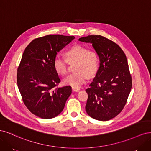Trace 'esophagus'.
Returning a JSON list of instances; mask_svg holds the SVG:
<instances>
[{
	"label": "esophagus",
	"mask_w": 151,
	"mask_h": 151,
	"mask_svg": "<svg viewBox=\"0 0 151 151\" xmlns=\"http://www.w3.org/2000/svg\"><path fill=\"white\" fill-rule=\"evenodd\" d=\"M72 89L73 91H75V92H77L80 90V89L79 88H75V87H72Z\"/></svg>",
	"instance_id": "34e87169"
}]
</instances>
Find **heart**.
I'll list each match as a JSON object with an SVG mask.
<instances>
[{
    "label": "heart",
    "instance_id": "obj_1",
    "mask_svg": "<svg viewBox=\"0 0 151 151\" xmlns=\"http://www.w3.org/2000/svg\"><path fill=\"white\" fill-rule=\"evenodd\" d=\"M67 60L57 55L55 57L53 65L55 72L59 75H65L67 72V62H76L74 70L63 80L64 83L75 88H79L89 77L93 76L99 67V57L94 50L81 45H75L65 52Z\"/></svg>",
    "mask_w": 151,
    "mask_h": 151
}]
</instances>
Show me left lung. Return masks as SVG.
Segmentation results:
<instances>
[{
	"label": "left lung",
	"mask_w": 151,
	"mask_h": 151,
	"mask_svg": "<svg viewBox=\"0 0 151 151\" xmlns=\"http://www.w3.org/2000/svg\"><path fill=\"white\" fill-rule=\"evenodd\" d=\"M79 40L92 43L100 62L96 75L86 90V111L94 119L109 120L122 111L132 89L126 55L116 43L101 35H89Z\"/></svg>",
	"instance_id": "1"
}]
</instances>
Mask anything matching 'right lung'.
I'll return each mask as SVG.
<instances>
[{
	"mask_svg": "<svg viewBox=\"0 0 151 151\" xmlns=\"http://www.w3.org/2000/svg\"><path fill=\"white\" fill-rule=\"evenodd\" d=\"M75 38L74 36L48 35L36 38L26 47L17 70L22 99L29 111L43 119L57 116L72 93L60 82L53 62L57 53Z\"/></svg>",
	"mask_w": 151,
	"mask_h": 151,
	"instance_id": "obj_1",
	"label": "right lung"
}]
</instances>
